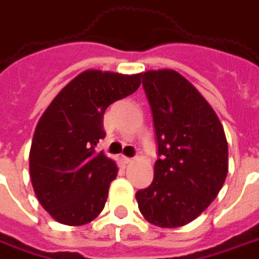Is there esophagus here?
Here are the masks:
<instances>
[{"instance_id":"esophagus-1","label":"esophagus","mask_w":259,"mask_h":259,"mask_svg":"<svg viewBox=\"0 0 259 259\" xmlns=\"http://www.w3.org/2000/svg\"><path fill=\"white\" fill-rule=\"evenodd\" d=\"M122 160H123L124 164H130V163H132V162H133V159L127 158V156H123V158H122Z\"/></svg>"}]
</instances>
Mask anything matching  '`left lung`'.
I'll use <instances>...</instances> for the list:
<instances>
[{
    "label": "left lung",
    "instance_id": "1",
    "mask_svg": "<svg viewBox=\"0 0 259 259\" xmlns=\"http://www.w3.org/2000/svg\"><path fill=\"white\" fill-rule=\"evenodd\" d=\"M143 86L158 141L154 181L136 193L147 221L187 225L217 198L228 174V143L211 105L173 70L147 71Z\"/></svg>",
    "mask_w": 259,
    "mask_h": 259
}]
</instances>
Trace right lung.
<instances>
[{"label": "right lung", "mask_w": 259, "mask_h": 259, "mask_svg": "<svg viewBox=\"0 0 259 259\" xmlns=\"http://www.w3.org/2000/svg\"><path fill=\"white\" fill-rule=\"evenodd\" d=\"M141 74L88 70L53 99L38 120L30 149V177L41 206L57 222L78 227L104 208L118 167L97 143L105 137L108 105L139 89Z\"/></svg>", "instance_id": "add662e5"}]
</instances>
